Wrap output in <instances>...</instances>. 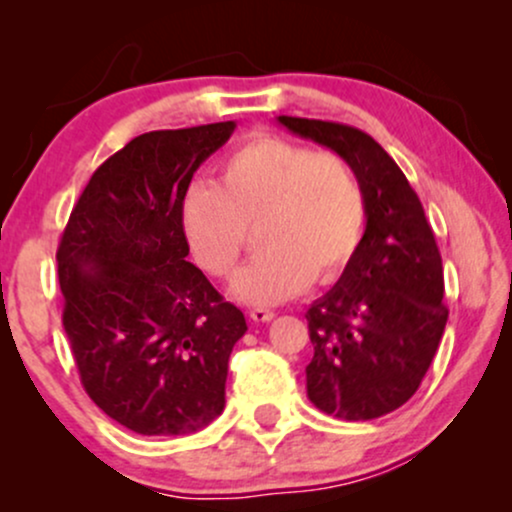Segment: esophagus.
Here are the masks:
<instances>
[{"label": "esophagus", "mask_w": 512, "mask_h": 512, "mask_svg": "<svg viewBox=\"0 0 512 512\" xmlns=\"http://www.w3.org/2000/svg\"><path fill=\"white\" fill-rule=\"evenodd\" d=\"M248 315H250L252 322H269L274 317L272 310H267V308H252Z\"/></svg>", "instance_id": "esophagus-1"}]
</instances>
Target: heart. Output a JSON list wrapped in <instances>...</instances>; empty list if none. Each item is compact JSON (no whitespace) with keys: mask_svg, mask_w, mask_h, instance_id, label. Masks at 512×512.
<instances>
[{"mask_svg":"<svg viewBox=\"0 0 512 512\" xmlns=\"http://www.w3.org/2000/svg\"><path fill=\"white\" fill-rule=\"evenodd\" d=\"M366 202L342 154L276 134H255L226 156L219 185L199 182L182 202V228L214 276L236 269L257 226L262 252L231 284L238 301L274 305L310 279L330 281L361 243Z\"/></svg>","mask_w":512,"mask_h":512,"instance_id":"1","label":"heart"}]
</instances>
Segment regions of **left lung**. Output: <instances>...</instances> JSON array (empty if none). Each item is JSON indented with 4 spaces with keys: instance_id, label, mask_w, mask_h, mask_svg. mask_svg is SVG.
Listing matches in <instances>:
<instances>
[{
    "instance_id": "left-lung-1",
    "label": "left lung",
    "mask_w": 512,
    "mask_h": 512,
    "mask_svg": "<svg viewBox=\"0 0 512 512\" xmlns=\"http://www.w3.org/2000/svg\"><path fill=\"white\" fill-rule=\"evenodd\" d=\"M279 122L342 154L366 202V233L342 279L305 313L315 349L308 399L337 419H378L419 390L448 322L436 236L407 175L370 134L308 117Z\"/></svg>"
}]
</instances>
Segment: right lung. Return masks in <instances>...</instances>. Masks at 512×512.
Here are the masks:
<instances>
[{"label": "right lung", "mask_w": 512, "mask_h": 512, "mask_svg": "<svg viewBox=\"0 0 512 512\" xmlns=\"http://www.w3.org/2000/svg\"><path fill=\"white\" fill-rule=\"evenodd\" d=\"M236 122L158 129L98 166L57 248L62 325L86 395L139 436H187L226 404L248 325L187 262L182 202Z\"/></svg>", "instance_id": "add662e5"}]
</instances>
